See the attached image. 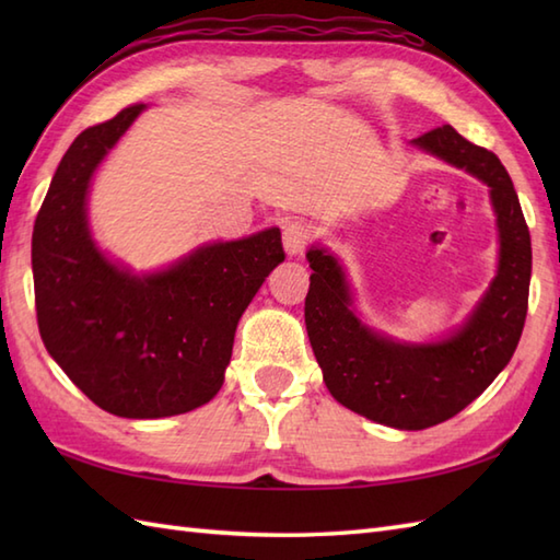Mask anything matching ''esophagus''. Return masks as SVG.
<instances>
[{
  "instance_id": "esophagus-1",
  "label": "esophagus",
  "mask_w": 560,
  "mask_h": 560,
  "mask_svg": "<svg viewBox=\"0 0 560 560\" xmlns=\"http://www.w3.org/2000/svg\"><path fill=\"white\" fill-rule=\"evenodd\" d=\"M313 237V225L305 219H291L283 223V247L289 255H303L305 245Z\"/></svg>"
}]
</instances>
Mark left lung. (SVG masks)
I'll return each instance as SVG.
<instances>
[{"label":"left lung","instance_id":"8db88e82","mask_svg":"<svg viewBox=\"0 0 560 560\" xmlns=\"http://www.w3.org/2000/svg\"><path fill=\"white\" fill-rule=\"evenodd\" d=\"M413 144L491 187L501 259L477 311L455 335L435 343H399L368 329L351 307L337 257L307 249L311 291L305 327L325 385L343 407L399 431H421L459 413L513 359L527 317L532 241L513 180L493 151L471 144L450 125Z\"/></svg>","mask_w":560,"mask_h":560}]
</instances>
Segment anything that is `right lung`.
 Here are the masks:
<instances>
[{
    "label": "right lung",
    "instance_id": "right-lung-1",
    "mask_svg": "<svg viewBox=\"0 0 560 560\" xmlns=\"http://www.w3.org/2000/svg\"><path fill=\"white\" fill-rule=\"evenodd\" d=\"M144 110L129 105L71 141L33 225L35 313L47 353L83 395L125 419H161L213 399L237 319L283 261L279 229L195 249L137 273L91 241V177Z\"/></svg>",
    "mask_w": 560,
    "mask_h": 560
}]
</instances>
